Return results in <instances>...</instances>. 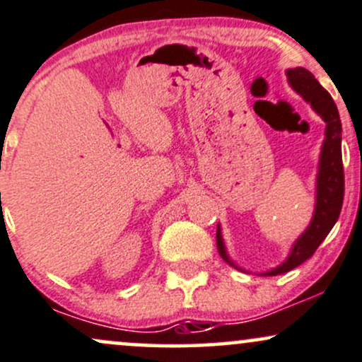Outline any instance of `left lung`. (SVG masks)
I'll list each match as a JSON object with an SVG mask.
<instances>
[{"mask_svg": "<svg viewBox=\"0 0 362 362\" xmlns=\"http://www.w3.org/2000/svg\"><path fill=\"white\" fill-rule=\"evenodd\" d=\"M286 76H288L291 87L307 103H310L313 110L319 112L322 119L327 123V129H325V139L324 145H322L319 177H317L315 214H313L308 229L295 243L293 250H291L285 263H281L280 267L272 269V272L264 273L268 276H276L281 275V273L290 272V269L300 267L303 261L312 258V255L320 246V243L327 238L330 229L337 223L344 200V167L341 150L342 126L337 106H335L334 99L330 98L327 90L319 84V81L307 69H288ZM216 241L217 250H219V255L223 256V259L234 267V263H230L228 255H226L219 229H217Z\"/></svg>", "mask_w": 362, "mask_h": 362, "instance_id": "1", "label": "left lung"}]
</instances>
